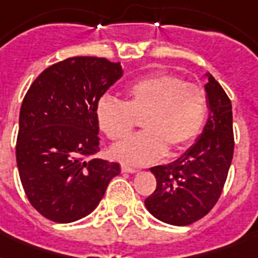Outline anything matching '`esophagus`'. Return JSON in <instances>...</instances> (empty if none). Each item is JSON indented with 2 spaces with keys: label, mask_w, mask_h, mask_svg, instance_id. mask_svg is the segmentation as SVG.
<instances>
[{
  "label": "esophagus",
  "mask_w": 258,
  "mask_h": 258,
  "mask_svg": "<svg viewBox=\"0 0 258 258\" xmlns=\"http://www.w3.org/2000/svg\"><path fill=\"white\" fill-rule=\"evenodd\" d=\"M121 172H130V174H134V172H137V169H134V167H131V166L121 165Z\"/></svg>",
  "instance_id": "1"
}]
</instances>
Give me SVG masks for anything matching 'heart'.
<instances>
[{
    "label": "heart",
    "mask_w": 258,
    "mask_h": 258,
    "mask_svg": "<svg viewBox=\"0 0 258 258\" xmlns=\"http://www.w3.org/2000/svg\"><path fill=\"white\" fill-rule=\"evenodd\" d=\"M125 103L109 97L97 101L99 128L111 141H121L143 117L145 133L111 149V157L127 165H150L169 150L176 153L196 141L208 117L204 88L170 74H155L125 89Z\"/></svg>",
    "instance_id": "1"
}]
</instances>
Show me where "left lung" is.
<instances>
[{"label":"left lung","mask_w":258,"mask_h":258,"mask_svg":"<svg viewBox=\"0 0 258 258\" xmlns=\"http://www.w3.org/2000/svg\"><path fill=\"white\" fill-rule=\"evenodd\" d=\"M209 116L202 133L183 155L150 171L155 191L146 198L147 210L162 222L186 226L205 217L220 198L233 159L232 103L220 83L205 74Z\"/></svg>","instance_id":"left-lung-1"}]
</instances>
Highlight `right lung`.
I'll list each match as a JSON object with an SVG mask.
<instances>
[{"mask_svg": "<svg viewBox=\"0 0 258 258\" xmlns=\"http://www.w3.org/2000/svg\"><path fill=\"white\" fill-rule=\"evenodd\" d=\"M123 76L120 62L67 58L50 66L22 100L16 146L28 200L41 216L70 224L92 213L120 166L100 158L97 101Z\"/></svg>", "mask_w": 258, "mask_h": 258, "instance_id": "obj_1", "label": "right lung"}]
</instances>
